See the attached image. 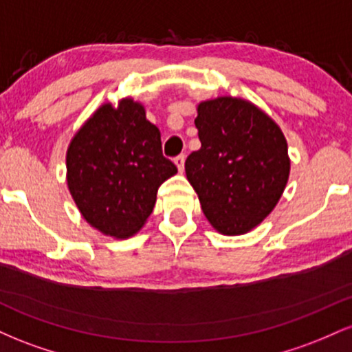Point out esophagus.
Here are the masks:
<instances>
[{
    "mask_svg": "<svg viewBox=\"0 0 352 352\" xmlns=\"http://www.w3.org/2000/svg\"><path fill=\"white\" fill-rule=\"evenodd\" d=\"M173 162H175L177 168H179V172H184V167H185V155H179L173 159Z\"/></svg>",
    "mask_w": 352,
    "mask_h": 352,
    "instance_id": "1",
    "label": "esophagus"
}]
</instances>
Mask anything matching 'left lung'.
Returning a JSON list of instances; mask_svg holds the SVG:
<instances>
[{
    "label": "left lung",
    "mask_w": 352,
    "mask_h": 352,
    "mask_svg": "<svg viewBox=\"0 0 352 352\" xmlns=\"http://www.w3.org/2000/svg\"><path fill=\"white\" fill-rule=\"evenodd\" d=\"M201 147L185 173L201 210L221 235L252 232L280 201L289 179L288 144L280 125L250 100L221 96L197 106Z\"/></svg>",
    "instance_id": "1"
}]
</instances>
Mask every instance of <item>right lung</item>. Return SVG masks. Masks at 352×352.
Returning a JSON list of instances; mask_svg holds the SVG:
<instances>
[{"label":"right lung","mask_w":352,"mask_h":352,"mask_svg":"<svg viewBox=\"0 0 352 352\" xmlns=\"http://www.w3.org/2000/svg\"><path fill=\"white\" fill-rule=\"evenodd\" d=\"M66 180L91 227L112 238L135 235L151 217L157 190L177 173L162 155L160 131L132 98L102 104L71 139Z\"/></svg>","instance_id":"1"}]
</instances>
